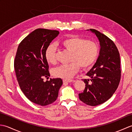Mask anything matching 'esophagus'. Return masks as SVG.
<instances>
[{
    "mask_svg": "<svg viewBox=\"0 0 132 132\" xmlns=\"http://www.w3.org/2000/svg\"><path fill=\"white\" fill-rule=\"evenodd\" d=\"M63 83H71L75 82V80L73 79H63Z\"/></svg>",
    "mask_w": 132,
    "mask_h": 132,
    "instance_id": "1",
    "label": "esophagus"
}]
</instances>
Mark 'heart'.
<instances>
[{"instance_id":"b5f03b06","label":"heart","mask_w":132,"mask_h":132,"mask_svg":"<svg viewBox=\"0 0 132 132\" xmlns=\"http://www.w3.org/2000/svg\"><path fill=\"white\" fill-rule=\"evenodd\" d=\"M60 45L71 53V62L54 69L52 72L54 76L63 79L73 77L79 71V66L82 69L90 67L96 60L99 54V47L96 43L77 36H71L64 39L60 43ZM45 58L50 64H55L57 63L56 47L54 45H50L47 47Z\"/></svg>"}]
</instances>
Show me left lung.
Masks as SVG:
<instances>
[{"mask_svg":"<svg viewBox=\"0 0 132 132\" xmlns=\"http://www.w3.org/2000/svg\"><path fill=\"white\" fill-rule=\"evenodd\" d=\"M100 44V53L93 67L83 79L85 89L79 94V99L87 105L96 106L107 101L118 87L121 78L120 54L113 42L97 30L90 29ZM90 82H89V81Z\"/></svg>","mask_w":132,"mask_h":132,"instance_id":"obj_1","label":"left lung"}]
</instances>
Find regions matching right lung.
Returning <instances> with one entry per match:
<instances>
[{
    "label": "right lung",
    "mask_w": 132,
    "mask_h": 132,
    "mask_svg": "<svg viewBox=\"0 0 132 132\" xmlns=\"http://www.w3.org/2000/svg\"><path fill=\"white\" fill-rule=\"evenodd\" d=\"M59 33L58 30L37 29L21 42L17 50L14 68L20 87L30 101L41 106L55 102L63 83L61 78L44 80L50 77L45 51Z\"/></svg>",
    "instance_id": "add662e5"
}]
</instances>
